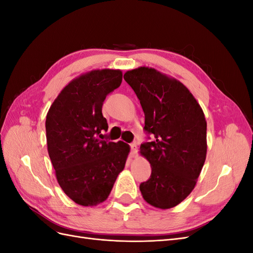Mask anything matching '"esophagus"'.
I'll use <instances>...</instances> for the list:
<instances>
[{
	"label": "esophagus",
	"instance_id": "1",
	"mask_svg": "<svg viewBox=\"0 0 253 253\" xmlns=\"http://www.w3.org/2000/svg\"><path fill=\"white\" fill-rule=\"evenodd\" d=\"M129 147H131V156L135 157L136 154H137V143L133 142V143L129 144Z\"/></svg>",
	"mask_w": 253,
	"mask_h": 253
}]
</instances>
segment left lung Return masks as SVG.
I'll return each instance as SVG.
<instances>
[{
	"instance_id": "left-lung-1",
	"label": "left lung",
	"mask_w": 253,
	"mask_h": 253,
	"mask_svg": "<svg viewBox=\"0 0 253 253\" xmlns=\"http://www.w3.org/2000/svg\"><path fill=\"white\" fill-rule=\"evenodd\" d=\"M124 78L140 101L143 129L153 136L140 145L152 168L150 178L139 186L142 197L156 208H173L192 192L205 164L204 112L181 82L154 68L138 67Z\"/></svg>"
}]
</instances>
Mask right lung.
<instances>
[{"instance_id":"obj_1","label":"right lung","mask_w":253,"mask_h":253,"mask_svg":"<svg viewBox=\"0 0 253 253\" xmlns=\"http://www.w3.org/2000/svg\"><path fill=\"white\" fill-rule=\"evenodd\" d=\"M121 81L119 70L84 74L61 90L47 113L48 155L60 187L78 205L104 202L125 168L129 145L102 138L109 128L103 101Z\"/></svg>"}]
</instances>
